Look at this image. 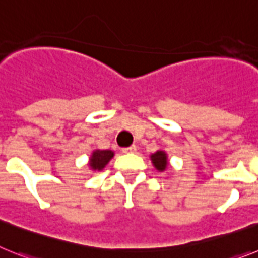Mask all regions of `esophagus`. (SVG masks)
Here are the masks:
<instances>
[{
  "label": "esophagus",
  "mask_w": 258,
  "mask_h": 258,
  "mask_svg": "<svg viewBox=\"0 0 258 258\" xmlns=\"http://www.w3.org/2000/svg\"><path fill=\"white\" fill-rule=\"evenodd\" d=\"M136 151H138V148H136V145H131V147L123 148V149H122L123 153H135Z\"/></svg>",
  "instance_id": "34e87169"
}]
</instances>
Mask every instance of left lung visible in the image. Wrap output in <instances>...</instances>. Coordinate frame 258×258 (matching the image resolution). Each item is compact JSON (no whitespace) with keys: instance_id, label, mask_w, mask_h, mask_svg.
I'll return each mask as SVG.
<instances>
[{"instance_id":"left-lung-1","label":"left lung","mask_w":258,"mask_h":258,"mask_svg":"<svg viewBox=\"0 0 258 258\" xmlns=\"http://www.w3.org/2000/svg\"><path fill=\"white\" fill-rule=\"evenodd\" d=\"M151 161L154 169L160 172H163L169 166V158H167V153L165 151H157L156 153H152Z\"/></svg>"}]
</instances>
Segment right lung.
<instances>
[{"label": "right lung", "mask_w": 258, "mask_h": 258, "mask_svg": "<svg viewBox=\"0 0 258 258\" xmlns=\"http://www.w3.org/2000/svg\"><path fill=\"white\" fill-rule=\"evenodd\" d=\"M114 157V152L110 149L102 151V149H95L89 156L88 167L92 171H101L105 169L107 163L110 162Z\"/></svg>", "instance_id": "add662e5"}]
</instances>
